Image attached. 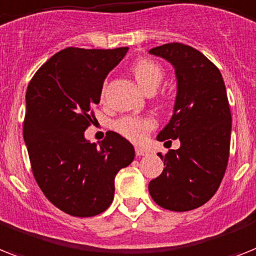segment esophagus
<instances>
[{
    "label": "esophagus",
    "instance_id": "1",
    "mask_svg": "<svg viewBox=\"0 0 256 256\" xmlns=\"http://www.w3.org/2000/svg\"><path fill=\"white\" fill-rule=\"evenodd\" d=\"M135 154H136V156H144L148 154V151L143 147H135Z\"/></svg>",
    "mask_w": 256,
    "mask_h": 256
}]
</instances>
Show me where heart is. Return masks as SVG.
<instances>
[{"label": "heart", "instance_id": "heart-1", "mask_svg": "<svg viewBox=\"0 0 256 256\" xmlns=\"http://www.w3.org/2000/svg\"><path fill=\"white\" fill-rule=\"evenodd\" d=\"M132 72L139 86L147 93L155 92V89L160 85L164 76L160 64L150 59L136 60L132 66ZM104 94H105V88L101 93L102 98ZM155 128H156V121L154 118L139 117V116H124L114 124L116 132L134 143H142L147 138V134Z\"/></svg>", "mask_w": 256, "mask_h": 256}]
</instances>
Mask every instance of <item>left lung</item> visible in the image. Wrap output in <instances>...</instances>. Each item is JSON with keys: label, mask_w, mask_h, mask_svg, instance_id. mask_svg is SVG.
Wrapping results in <instances>:
<instances>
[{"label": "left lung", "mask_w": 256, "mask_h": 256, "mask_svg": "<svg viewBox=\"0 0 256 256\" xmlns=\"http://www.w3.org/2000/svg\"><path fill=\"white\" fill-rule=\"evenodd\" d=\"M175 67L178 94L170 124L158 140H180V148L166 155L160 176L148 192L159 206L174 212L200 208L217 192L230 151L232 113L222 74L200 51L182 43L150 50Z\"/></svg>", "instance_id": "left-lung-1"}]
</instances>
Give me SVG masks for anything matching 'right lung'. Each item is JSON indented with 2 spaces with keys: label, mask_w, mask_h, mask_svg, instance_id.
Listing matches in <instances>:
<instances>
[{
  "label": "right lung",
  "mask_w": 256,
  "mask_h": 256,
  "mask_svg": "<svg viewBox=\"0 0 256 256\" xmlns=\"http://www.w3.org/2000/svg\"><path fill=\"white\" fill-rule=\"evenodd\" d=\"M128 47H68L46 62L26 92L24 138L39 188L74 217H93L110 206L114 178L134 160V147L114 132L97 146L84 138L93 124L104 80Z\"/></svg>",
  "instance_id": "right-lung-1"
}]
</instances>
